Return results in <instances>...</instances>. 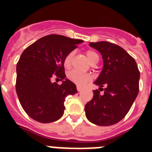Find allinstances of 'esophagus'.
Here are the masks:
<instances>
[{
	"instance_id": "1",
	"label": "esophagus",
	"mask_w": 152,
	"mask_h": 152,
	"mask_svg": "<svg viewBox=\"0 0 152 152\" xmlns=\"http://www.w3.org/2000/svg\"><path fill=\"white\" fill-rule=\"evenodd\" d=\"M77 91H81L83 90L82 87H80V85H77Z\"/></svg>"
}]
</instances>
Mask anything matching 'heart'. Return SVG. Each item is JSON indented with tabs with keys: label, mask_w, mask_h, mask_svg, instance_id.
<instances>
[{
	"label": "heart",
	"mask_w": 152,
	"mask_h": 152,
	"mask_svg": "<svg viewBox=\"0 0 152 152\" xmlns=\"http://www.w3.org/2000/svg\"><path fill=\"white\" fill-rule=\"evenodd\" d=\"M87 58L91 64L96 63L99 61V56L95 51L88 50L85 52ZM74 56V52H69L64 59V66L66 68H69L72 64V58ZM68 77L70 80L79 85H84L91 80V76L88 74H83L76 71H72L68 74Z\"/></svg>",
	"instance_id": "obj_1"
}]
</instances>
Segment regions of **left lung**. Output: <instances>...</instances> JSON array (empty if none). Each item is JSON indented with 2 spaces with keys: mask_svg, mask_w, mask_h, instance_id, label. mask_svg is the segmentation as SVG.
Returning a JSON list of instances; mask_svg holds the SVG:
<instances>
[{
  "mask_svg": "<svg viewBox=\"0 0 152 152\" xmlns=\"http://www.w3.org/2000/svg\"><path fill=\"white\" fill-rule=\"evenodd\" d=\"M90 46L101 53L103 68L94 82L100 88L93 91L92 100L84 107L86 116L97 126H111L129 111L139 94L140 72L135 59L122 47L105 41L91 42Z\"/></svg>",
  "mask_w": 152,
  "mask_h": 152,
  "instance_id": "1",
  "label": "left lung"
}]
</instances>
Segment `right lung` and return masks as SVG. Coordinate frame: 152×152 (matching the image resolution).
Masks as SVG:
<instances>
[{"mask_svg":"<svg viewBox=\"0 0 152 152\" xmlns=\"http://www.w3.org/2000/svg\"><path fill=\"white\" fill-rule=\"evenodd\" d=\"M83 40L52 34L28 46L17 64L16 91L24 111L42 123L55 122L64 114L68 95L77 92L76 85L64 79V59ZM63 80L52 83V77Z\"/></svg>","mask_w":152,"mask_h":152,"instance_id":"1","label":"right lung"}]
</instances>
